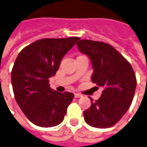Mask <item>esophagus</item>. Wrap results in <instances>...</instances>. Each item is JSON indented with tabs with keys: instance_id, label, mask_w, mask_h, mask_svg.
I'll use <instances>...</instances> for the list:
<instances>
[{
	"instance_id": "1",
	"label": "esophagus",
	"mask_w": 147,
	"mask_h": 147,
	"mask_svg": "<svg viewBox=\"0 0 147 147\" xmlns=\"http://www.w3.org/2000/svg\"><path fill=\"white\" fill-rule=\"evenodd\" d=\"M74 96H75L76 98H80V97H82V96H82L81 94H80V93H75Z\"/></svg>"
}]
</instances>
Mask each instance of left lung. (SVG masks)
Returning a JSON list of instances; mask_svg holds the SVG:
<instances>
[{"label": "left lung", "mask_w": 147, "mask_h": 147, "mask_svg": "<svg viewBox=\"0 0 147 147\" xmlns=\"http://www.w3.org/2000/svg\"><path fill=\"white\" fill-rule=\"evenodd\" d=\"M78 49L91 59L92 82L104 88L101 96L84 111V120L96 128L114 125L127 112L132 103L137 80L132 66L115 48L102 42L83 39Z\"/></svg>", "instance_id": "1"}]
</instances>
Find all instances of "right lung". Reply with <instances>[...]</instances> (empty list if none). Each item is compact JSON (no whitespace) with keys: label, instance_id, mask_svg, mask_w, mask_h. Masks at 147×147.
<instances>
[{"label":"right lung","instance_id":"1","mask_svg":"<svg viewBox=\"0 0 147 147\" xmlns=\"http://www.w3.org/2000/svg\"><path fill=\"white\" fill-rule=\"evenodd\" d=\"M80 38H43L22 50L11 71L16 101L28 119L38 126L60 124L74 94L51 88L49 79L59 70L61 60Z\"/></svg>","mask_w":147,"mask_h":147}]
</instances>
